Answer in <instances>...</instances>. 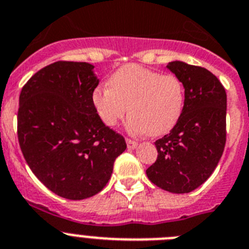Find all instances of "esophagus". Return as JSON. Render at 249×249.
Instances as JSON below:
<instances>
[{
  "instance_id": "34e87169",
  "label": "esophagus",
  "mask_w": 249,
  "mask_h": 249,
  "mask_svg": "<svg viewBox=\"0 0 249 249\" xmlns=\"http://www.w3.org/2000/svg\"><path fill=\"white\" fill-rule=\"evenodd\" d=\"M126 145H127V149L133 150L138 146V142L134 140H131V139H126Z\"/></svg>"
}]
</instances>
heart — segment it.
Instances as JSON below:
<instances>
[{
	"mask_svg": "<svg viewBox=\"0 0 249 249\" xmlns=\"http://www.w3.org/2000/svg\"><path fill=\"white\" fill-rule=\"evenodd\" d=\"M100 120L114 127L127 113L131 134L160 136L171 131L185 108V86L175 74H162L138 64H126L98 87L91 95Z\"/></svg>",
	"mask_w": 249,
	"mask_h": 249,
	"instance_id": "b5f03b06",
	"label": "heart"
}]
</instances>
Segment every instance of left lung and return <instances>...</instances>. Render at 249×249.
<instances>
[{"label":"left lung","mask_w":249,"mask_h":249,"mask_svg":"<svg viewBox=\"0 0 249 249\" xmlns=\"http://www.w3.org/2000/svg\"><path fill=\"white\" fill-rule=\"evenodd\" d=\"M166 67L185 86V108L170 134L155 141L158 159L146 175L165 191L187 194L211 176L222 156L227 95L206 68L180 60Z\"/></svg>","instance_id":"8db88e82"}]
</instances>
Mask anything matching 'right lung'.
<instances>
[{"label": "right lung", "mask_w": 249, "mask_h": 249, "mask_svg": "<svg viewBox=\"0 0 249 249\" xmlns=\"http://www.w3.org/2000/svg\"><path fill=\"white\" fill-rule=\"evenodd\" d=\"M94 66L55 62L38 71L19 94L17 134L27 163L55 195L84 200L110 180L125 139L107 126L91 95Z\"/></svg>", "instance_id": "add662e5"}]
</instances>
